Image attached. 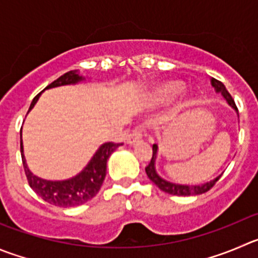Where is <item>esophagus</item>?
<instances>
[{"label": "esophagus", "instance_id": "esophagus-1", "mask_svg": "<svg viewBox=\"0 0 258 258\" xmlns=\"http://www.w3.org/2000/svg\"><path fill=\"white\" fill-rule=\"evenodd\" d=\"M142 137H143V134H142V127H136V129L127 136L126 141L129 144H136L141 141Z\"/></svg>", "mask_w": 258, "mask_h": 258}]
</instances>
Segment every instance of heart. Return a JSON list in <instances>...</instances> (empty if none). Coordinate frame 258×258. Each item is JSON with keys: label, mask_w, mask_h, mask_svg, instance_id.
I'll return each instance as SVG.
<instances>
[{"label": "heart", "mask_w": 258, "mask_h": 258, "mask_svg": "<svg viewBox=\"0 0 258 258\" xmlns=\"http://www.w3.org/2000/svg\"><path fill=\"white\" fill-rule=\"evenodd\" d=\"M183 85L177 81H172V82H167L164 85L159 86L154 90L153 95L154 97L159 100H172L175 97H177L178 95L182 94L183 91Z\"/></svg>", "instance_id": "1"}]
</instances>
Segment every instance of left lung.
Instances as JSON below:
<instances>
[{"label": "left lung", "mask_w": 258, "mask_h": 258, "mask_svg": "<svg viewBox=\"0 0 258 258\" xmlns=\"http://www.w3.org/2000/svg\"><path fill=\"white\" fill-rule=\"evenodd\" d=\"M212 86L215 88V92H220L223 95V97L225 99V101L228 102L229 106H232L235 111L238 112L237 106H235V102L233 100V97L230 96V94L227 91L225 86L223 85L220 81L212 78ZM153 154H152V159L149 162V164L146 167L147 176L149 177V180L153 183H156L158 186V188H161L164 192L171 194V195H177V196H190V195H200V194H204L207 191H209L213 186L217 183V181L222 177V175H219L218 177H215L214 180L209 181L207 183H203V185H180V183H173L170 181L164 180L161 176L157 173L156 171V158H157V152H158V146L153 144Z\"/></svg>", "instance_id": "obj_1"}]
</instances>
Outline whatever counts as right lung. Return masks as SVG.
I'll return each instance as SVG.
<instances>
[{
	"mask_svg": "<svg viewBox=\"0 0 258 258\" xmlns=\"http://www.w3.org/2000/svg\"><path fill=\"white\" fill-rule=\"evenodd\" d=\"M83 80H85V77L78 75L77 71H70V72L60 76L59 78H57L54 82H51L49 86H46L45 90L59 87V86L76 85V83L81 82ZM40 95L41 92L34 97L30 107H29V111L36 104ZM121 144L122 143H112V142L104 143L102 146H100V148L97 149L94 157L91 158L87 166L78 175H76L75 177L63 181H49L38 177V176H35L29 170L25 161V156H24L23 138H21L20 132L21 158H23L24 170H25V175L26 178H28L29 185L46 203L62 208L78 207V205L85 204V203L91 200L94 196H96L100 187H101L102 182H104L105 176H106L107 159L111 156L112 152L117 147L121 146Z\"/></svg>",
	"mask_w": 258,
	"mask_h": 258,
	"instance_id": "add662e5",
	"label": "right lung"
}]
</instances>
